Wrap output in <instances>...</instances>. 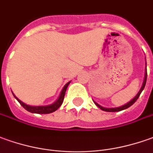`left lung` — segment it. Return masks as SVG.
Instances as JSON below:
<instances>
[{
  "label": "left lung",
  "instance_id": "obj_1",
  "mask_svg": "<svg viewBox=\"0 0 153 153\" xmlns=\"http://www.w3.org/2000/svg\"><path fill=\"white\" fill-rule=\"evenodd\" d=\"M147 68H146V71H145V76H144V81H143V86L141 87V89L140 91H138V93L137 94V96L135 97L134 98L131 99V101L129 102H127V104H125V105H123L122 107H114V108H106V107H103L102 106H100L99 104H97V102L94 103L97 106V107L100 108V109H102V111H109V112H115V111H123V110H125V109H127L128 107H130L131 105H133L135 103V102L138 99L139 96L140 94L142 93V91L144 89V87H145V85H146V82H147Z\"/></svg>",
  "mask_w": 153,
  "mask_h": 153
}]
</instances>
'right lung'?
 <instances>
[{"mask_svg": "<svg viewBox=\"0 0 153 153\" xmlns=\"http://www.w3.org/2000/svg\"><path fill=\"white\" fill-rule=\"evenodd\" d=\"M70 84V82L66 83L65 85V87H63L62 91L60 94V97H58V99L53 104L51 105H48V106H37V107H33V106H29V105H26L24 102H22L21 100H19L16 96H15L13 93V96H14L16 99L19 102V103L22 105V107H24L26 111H30L31 113H37V114H48V113H51L55 111H56L58 109L59 107H61V105L62 104L63 100H64V97H65V93H66V88L68 87V85Z\"/></svg>", "mask_w": 153, "mask_h": 153, "instance_id": "add662e5", "label": "right lung"}]
</instances>
